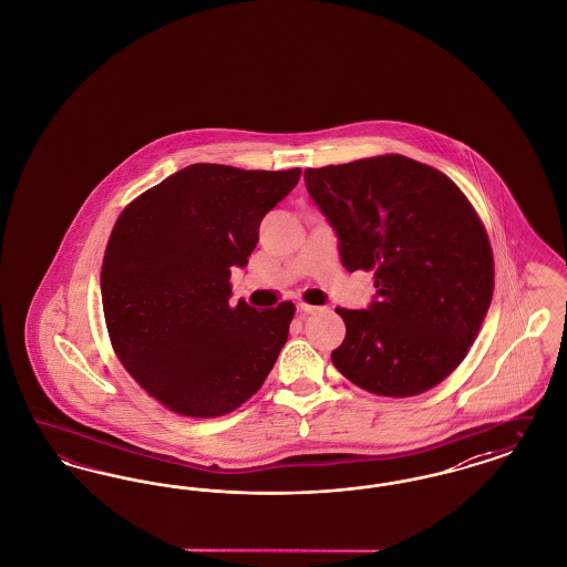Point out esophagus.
I'll return each mask as SVG.
<instances>
[{
  "mask_svg": "<svg viewBox=\"0 0 567 567\" xmlns=\"http://www.w3.org/2000/svg\"><path fill=\"white\" fill-rule=\"evenodd\" d=\"M297 310H299L303 317H306V315H315V312H319V308H317V306H310V303H303V301H301V303H297Z\"/></svg>",
  "mask_w": 567,
  "mask_h": 567,
  "instance_id": "34e87169",
  "label": "esophagus"
}]
</instances>
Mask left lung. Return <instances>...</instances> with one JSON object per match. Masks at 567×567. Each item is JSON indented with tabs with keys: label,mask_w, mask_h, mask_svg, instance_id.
<instances>
[{
	"label": "left lung",
	"mask_w": 567,
	"mask_h": 567,
	"mask_svg": "<svg viewBox=\"0 0 567 567\" xmlns=\"http://www.w3.org/2000/svg\"><path fill=\"white\" fill-rule=\"evenodd\" d=\"M338 236L342 266L374 270L365 310L347 323L333 365L357 386L410 398L449 377L472 347L493 296V252L457 185L402 155L303 172Z\"/></svg>",
	"instance_id": "1"
}]
</instances>
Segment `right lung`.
I'll list each match as a JSON object with an SVG mask.
<instances>
[{"instance_id":"right-lung-1","label":"right lung","mask_w":567,"mask_h":567,"mask_svg":"<svg viewBox=\"0 0 567 567\" xmlns=\"http://www.w3.org/2000/svg\"><path fill=\"white\" fill-rule=\"evenodd\" d=\"M299 174L193 163L114 223L102 266L110 340L137 384L172 412L223 416L270 374L296 306H231L229 278L246 268L264 216Z\"/></svg>"}]
</instances>
